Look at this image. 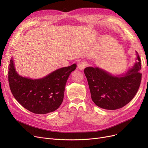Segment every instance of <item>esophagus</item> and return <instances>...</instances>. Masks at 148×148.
<instances>
[{"instance_id":"1","label":"esophagus","mask_w":148,"mask_h":148,"mask_svg":"<svg viewBox=\"0 0 148 148\" xmlns=\"http://www.w3.org/2000/svg\"><path fill=\"white\" fill-rule=\"evenodd\" d=\"M87 64L86 62H84L83 61H82V62H80L78 64V68L80 69V70H83L84 69V68L86 66Z\"/></svg>"}]
</instances>
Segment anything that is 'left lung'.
Wrapping results in <instances>:
<instances>
[{
  "label": "left lung",
  "instance_id": "8db88e82",
  "mask_svg": "<svg viewBox=\"0 0 148 148\" xmlns=\"http://www.w3.org/2000/svg\"><path fill=\"white\" fill-rule=\"evenodd\" d=\"M125 74L113 76L99 68L87 67L86 75L91 98L98 107L107 110L121 108L133 99L142 80L140 58Z\"/></svg>",
  "mask_w": 148,
  "mask_h": 148
}]
</instances>
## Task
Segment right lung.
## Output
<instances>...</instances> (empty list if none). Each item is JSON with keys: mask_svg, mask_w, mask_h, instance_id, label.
Segmentation results:
<instances>
[{"mask_svg": "<svg viewBox=\"0 0 148 148\" xmlns=\"http://www.w3.org/2000/svg\"><path fill=\"white\" fill-rule=\"evenodd\" d=\"M76 64L58 69L42 79L32 80L18 75L14 62L9 65L8 82L14 98L26 109L36 114L55 111L64 99L69 75Z\"/></svg>", "mask_w": 148, "mask_h": 148, "instance_id": "obj_1", "label": "right lung"}]
</instances>
